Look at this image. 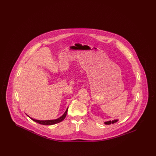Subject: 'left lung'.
Listing matches in <instances>:
<instances>
[{
  "label": "left lung",
  "instance_id": "left-lung-1",
  "mask_svg": "<svg viewBox=\"0 0 156 156\" xmlns=\"http://www.w3.org/2000/svg\"><path fill=\"white\" fill-rule=\"evenodd\" d=\"M118 122V120H112V121H108V122H105V124L106 125H110L111 123H115L116 122Z\"/></svg>",
  "mask_w": 156,
  "mask_h": 156
}]
</instances>
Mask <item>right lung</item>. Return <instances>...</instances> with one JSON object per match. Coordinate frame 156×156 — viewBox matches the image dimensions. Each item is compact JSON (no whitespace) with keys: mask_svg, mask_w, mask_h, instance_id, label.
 I'll use <instances>...</instances> for the list:
<instances>
[{"mask_svg":"<svg viewBox=\"0 0 156 156\" xmlns=\"http://www.w3.org/2000/svg\"><path fill=\"white\" fill-rule=\"evenodd\" d=\"M67 111H68V108L66 110V111L65 112V113H64V115L59 118L58 119H55V120H36V119H33L31 118H30V119H32L33 121L37 122L39 124L41 125H52L56 123H59L61 122H62L64 119L66 118V115H67ZM30 118V117H29Z\"/></svg>","mask_w":156,"mask_h":156,"instance_id":"obj_1","label":"right lung"}]
</instances>
